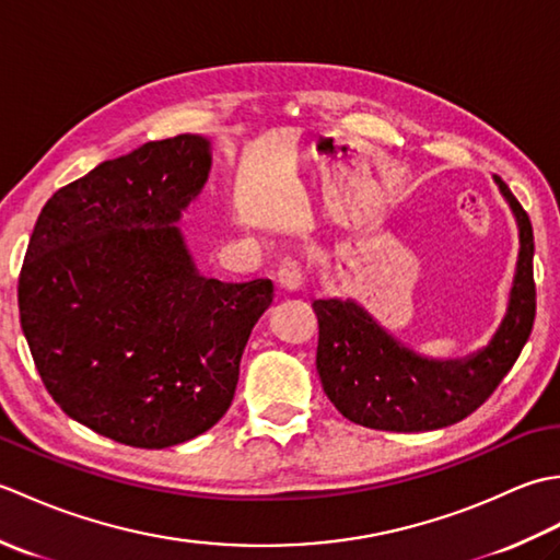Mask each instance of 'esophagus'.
<instances>
[{
    "label": "esophagus",
    "mask_w": 560,
    "mask_h": 560,
    "mask_svg": "<svg viewBox=\"0 0 560 560\" xmlns=\"http://www.w3.org/2000/svg\"><path fill=\"white\" fill-rule=\"evenodd\" d=\"M277 281L283 291H299L305 281V271L301 267V261L283 259L277 269Z\"/></svg>",
    "instance_id": "34e87169"
}]
</instances>
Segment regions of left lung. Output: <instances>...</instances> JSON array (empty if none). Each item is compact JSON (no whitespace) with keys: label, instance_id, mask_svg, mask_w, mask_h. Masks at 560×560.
Segmentation results:
<instances>
[{"label":"left lung","instance_id":"8db88e82","mask_svg":"<svg viewBox=\"0 0 560 560\" xmlns=\"http://www.w3.org/2000/svg\"><path fill=\"white\" fill-rule=\"evenodd\" d=\"M520 225V259L510 307L489 347L464 361H428L404 349L351 301H315L317 373L349 421L377 431H435L467 419L515 365L537 315L534 233L527 211L495 175Z\"/></svg>","mask_w":560,"mask_h":560}]
</instances>
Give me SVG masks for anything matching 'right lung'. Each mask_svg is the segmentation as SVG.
<instances>
[{"label":"right lung","instance_id":"add662e5","mask_svg":"<svg viewBox=\"0 0 560 560\" xmlns=\"http://www.w3.org/2000/svg\"><path fill=\"white\" fill-rule=\"evenodd\" d=\"M209 141H149L47 199L19 273L33 363L59 409L161 450L229 411L269 279L199 277L175 221L205 187Z\"/></svg>","mask_w":560,"mask_h":560}]
</instances>
